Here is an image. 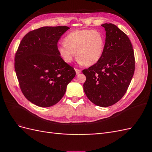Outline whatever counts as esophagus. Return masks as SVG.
Segmentation results:
<instances>
[{
	"label": "esophagus",
	"instance_id": "1",
	"mask_svg": "<svg viewBox=\"0 0 152 152\" xmlns=\"http://www.w3.org/2000/svg\"><path fill=\"white\" fill-rule=\"evenodd\" d=\"M75 72H76L77 74H79V73H80L81 72V70H79V69H75Z\"/></svg>",
	"mask_w": 152,
	"mask_h": 152
}]
</instances>
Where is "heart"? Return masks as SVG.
Here are the masks:
<instances>
[{"instance_id": "b5f03b06", "label": "heart", "mask_w": 152, "mask_h": 152, "mask_svg": "<svg viewBox=\"0 0 152 152\" xmlns=\"http://www.w3.org/2000/svg\"><path fill=\"white\" fill-rule=\"evenodd\" d=\"M105 36L98 30L81 29L69 33L64 39V44L59 45V55L66 63L74 57L85 66H91L102 58L105 48Z\"/></svg>"}]
</instances>
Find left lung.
<instances>
[{
	"label": "left lung",
	"instance_id": "8db88e82",
	"mask_svg": "<svg viewBox=\"0 0 152 152\" xmlns=\"http://www.w3.org/2000/svg\"><path fill=\"white\" fill-rule=\"evenodd\" d=\"M106 31L103 54L93 66L82 70L86 77L84 91L96 105L107 107L118 102L129 86L135 70L134 50L127 35L112 23Z\"/></svg>",
	"mask_w": 152,
	"mask_h": 152
}]
</instances>
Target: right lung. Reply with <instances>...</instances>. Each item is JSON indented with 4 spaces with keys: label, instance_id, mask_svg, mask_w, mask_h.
<instances>
[{
    "label": "right lung",
    "instance_id": "right-lung-1",
    "mask_svg": "<svg viewBox=\"0 0 152 152\" xmlns=\"http://www.w3.org/2000/svg\"><path fill=\"white\" fill-rule=\"evenodd\" d=\"M70 29L66 26H44L29 31L15 54V68L25 97L41 107L56 104L76 75L61 58L58 42Z\"/></svg>",
    "mask_w": 152,
    "mask_h": 152
}]
</instances>
